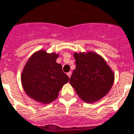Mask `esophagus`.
Masks as SVG:
<instances>
[{
    "instance_id": "esophagus-1",
    "label": "esophagus",
    "mask_w": 134,
    "mask_h": 134,
    "mask_svg": "<svg viewBox=\"0 0 134 134\" xmlns=\"http://www.w3.org/2000/svg\"><path fill=\"white\" fill-rule=\"evenodd\" d=\"M71 74H72V72H71V71H69V72H68V73H67V75H68V77H69V78L71 77Z\"/></svg>"
}]
</instances>
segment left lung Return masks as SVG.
I'll list each match as a JSON object with an SVG mask.
<instances>
[{
	"label": "left lung",
	"instance_id": "left-lung-1",
	"mask_svg": "<svg viewBox=\"0 0 134 134\" xmlns=\"http://www.w3.org/2000/svg\"><path fill=\"white\" fill-rule=\"evenodd\" d=\"M74 57L76 69L70 78V84L83 101L90 103L98 101L113 86V71L96 53H74Z\"/></svg>",
	"mask_w": 134,
	"mask_h": 134
}]
</instances>
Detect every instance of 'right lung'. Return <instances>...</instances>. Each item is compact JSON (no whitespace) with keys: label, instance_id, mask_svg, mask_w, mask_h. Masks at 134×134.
Instances as JSON below:
<instances>
[{"label":"right lung","instance_id":"right-lung-1","mask_svg":"<svg viewBox=\"0 0 134 134\" xmlns=\"http://www.w3.org/2000/svg\"><path fill=\"white\" fill-rule=\"evenodd\" d=\"M58 55L45 51L32 54L21 74L23 89L30 98L37 102L50 103L56 99L59 91L69 77L56 62Z\"/></svg>","mask_w":134,"mask_h":134}]
</instances>
